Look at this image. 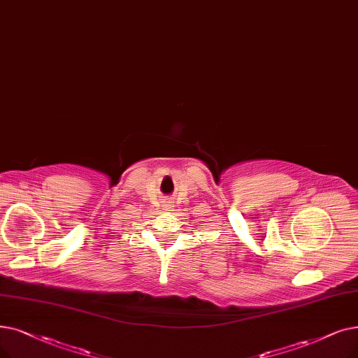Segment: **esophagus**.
Wrapping results in <instances>:
<instances>
[{
	"label": "esophagus",
	"instance_id": "esophagus-1",
	"mask_svg": "<svg viewBox=\"0 0 358 358\" xmlns=\"http://www.w3.org/2000/svg\"><path fill=\"white\" fill-rule=\"evenodd\" d=\"M166 209H173V205H165Z\"/></svg>",
	"mask_w": 358,
	"mask_h": 358
}]
</instances>
